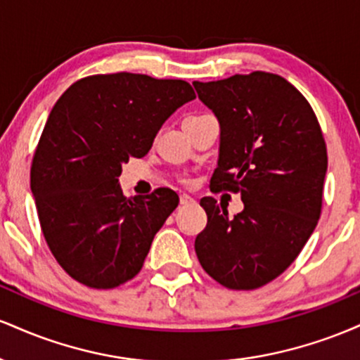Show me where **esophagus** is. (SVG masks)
<instances>
[{
    "instance_id": "1",
    "label": "esophagus",
    "mask_w": 360,
    "mask_h": 360,
    "mask_svg": "<svg viewBox=\"0 0 360 360\" xmlns=\"http://www.w3.org/2000/svg\"><path fill=\"white\" fill-rule=\"evenodd\" d=\"M194 203V200L189 194H181V205H191Z\"/></svg>"
}]
</instances>
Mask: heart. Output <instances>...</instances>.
Returning a JSON list of instances; mask_svg holds the SVG:
<instances>
[{"mask_svg":"<svg viewBox=\"0 0 360 360\" xmlns=\"http://www.w3.org/2000/svg\"><path fill=\"white\" fill-rule=\"evenodd\" d=\"M196 118H200V117H189L188 120H186V122H191V120H196ZM186 122H184V123H186Z\"/></svg>","mask_w":360,"mask_h":360,"instance_id":"obj_1","label":"heart"}]
</instances>
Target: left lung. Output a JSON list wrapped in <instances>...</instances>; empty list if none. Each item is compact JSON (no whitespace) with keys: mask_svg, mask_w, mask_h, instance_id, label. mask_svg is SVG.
Listing matches in <instances>:
<instances>
[{"mask_svg":"<svg viewBox=\"0 0 360 360\" xmlns=\"http://www.w3.org/2000/svg\"><path fill=\"white\" fill-rule=\"evenodd\" d=\"M193 86L220 123L210 186L240 193L243 201L230 218L214 198H203L208 223L194 250L223 286L260 288L291 266L315 230L326 174L323 135L309 103L278 74Z\"/></svg>","mask_w":360,"mask_h":360,"instance_id":"obj_1","label":"left lung"}]
</instances>
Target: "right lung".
<instances>
[{"mask_svg":"<svg viewBox=\"0 0 360 360\" xmlns=\"http://www.w3.org/2000/svg\"><path fill=\"white\" fill-rule=\"evenodd\" d=\"M194 98L186 81L117 72L74 82L56 103L30 186L49 249L71 278L110 289L142 269L179 196L160 188L127 200L118 177L123 164L146 155L166 120Z\"/></svg>","mask_w":360,"mask_h":360,"instance_id":"right-lung-1","label":"right lung"}]
</instances>
